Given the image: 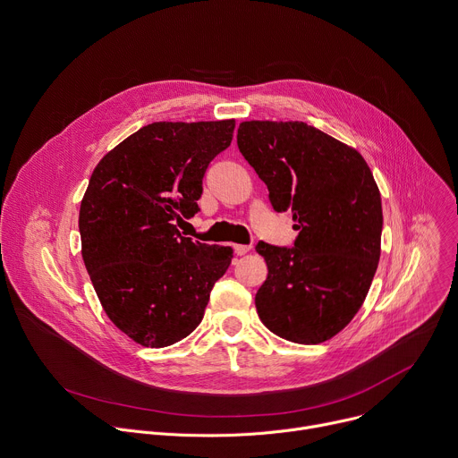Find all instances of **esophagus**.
<instances>
[{"label":"esophagus","mask_w":458,"mask_h":458,"mask_svg":"<svg viewBox=\"0 0 458 458\" xmlns=\"http://www.w3.org/2000/svg\"><path fill=\"white\" fill-rule=\"evenodd\" d=\"M233 250H235L237 255H244V253H248L251 250V246H248V244H233Z\"/></svg>","instance_id":"34e87169"}]
</instances>
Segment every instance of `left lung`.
<instances>
[{"label": "left lung", "instance_id": "obj_1", "mask_svg": "<svg viewBox=\"0 0 458 458\" xmlns=\"http://www.w3.org/2000/svg\"><path fill=\"white\" fill-rule=\"evenodd\" d=\"M237 147L290 212L293 248L255 246L268 277L255 293L259 318L297 344L330 341L360 310L380 259V191L364 157L302 121H242Z\"/></svg>", "mask_w": 458, "mask_h": 458}]
</instances>
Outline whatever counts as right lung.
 <instances>
[{"instance_id": "1", "label": "right lung", "mask_w": 458, "mask_h": 458, "mask_svg": "<svg viewBox=\"0 0 458 458\" xmlns=\"http://www.w3.org/2000/svg\"><path fill=\"white\" fill-rule=\"evenodd\" d=\"M235 119L140 128L103 156L80 208L81 255L108 318L134 343L165 348L203 320L233 250L182 237L203 175L230 147Z\"/></svg>"}]
</instances>
